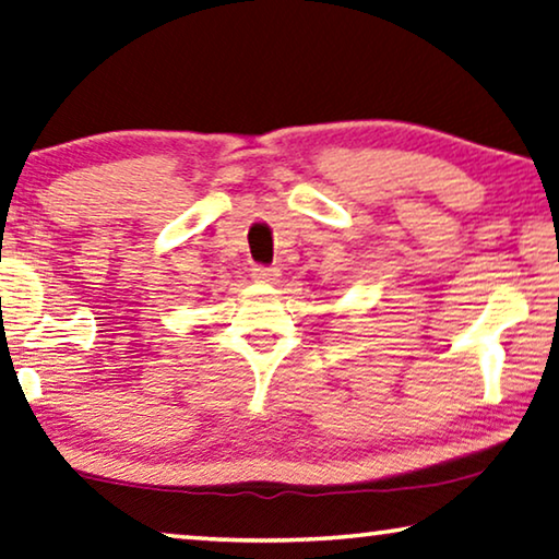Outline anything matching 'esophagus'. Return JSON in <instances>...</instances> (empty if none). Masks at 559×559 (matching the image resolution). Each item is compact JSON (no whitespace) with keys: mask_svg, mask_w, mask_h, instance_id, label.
<instances>
[{"mask_svg":"<svg viewBox=\"0 0 559 559\" xmlns=\"http://www.w3.org/2000/svg\"><path fill=\"white\" fill-rule=\"evenodd\" d=\"M281 276L276 265H255L253 269V278L255 281H263V283H273Z\"/></svg>","mask_w":559,"mask_h":559,"instance_id":"esophagus-1","label":"esophagus"}]
</instances>
